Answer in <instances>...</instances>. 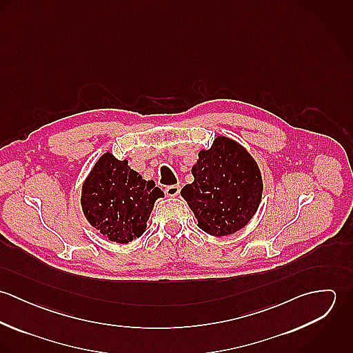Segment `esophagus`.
<instances>
[{"label":"esophagus","mask_w":353,"mask_h":353,"mask_svg":"<svg viewBox=\"0 0 353 353\" xmlns=\"http://www.w3.org/2000/svg\"><path fill=\"white\" fill-rule=\"evenodd\" d=\"M181 192V186L179 185H171V186H167L164 189V193L167 197H176Z\"/></svg>","instance_id":"obj_1"}]
</instances>
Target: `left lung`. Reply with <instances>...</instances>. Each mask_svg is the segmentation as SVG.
I'll use <instances>...</instances> for the list:
<instances>
[{
	"instance_id": "1",
	"label": "left lung",
	"mask_w": 353,
	"mask_h": 353,
	"mask_svg": "<svg viewBox=\"0 0 353 353\" xmlns=\"http://www.w3.org/2000/svg\"><path fill=\"white\" fill-rule=\"evenodd\" d=\"M199 157L192 170L194 182L181 194L202 231L214 236L234 234L258 209L262 196L259 170L248 152L225 137H217Z\"/></svg>"
}]
</instances>
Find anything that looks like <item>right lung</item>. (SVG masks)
<instances>
[{"instance_id":"add662e5","label":"right lung","mask_w":353,"mask_h":353,"mask_svg":"<svg viewBox=\"0 0 353 353\" xmlns=\"http://www.w3.org/2000/svg\"><path fill=\"white\" fill-rule=\"evenodd\" d=\"M164 193L128 167L126 160L103 154L83 186L81 205L88 221L117 243L141 236L154 201Z\"/></svg>"}]
</instances>
